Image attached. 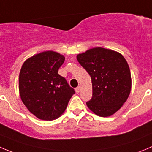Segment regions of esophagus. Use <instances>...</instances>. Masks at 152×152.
Listing matches in <instances>:
<instances>
[{"instance_id":"34e87169","label":"esophagus","mask_w":152,"mask_h":152,"mask_svg":"<svg viewBox=\"0 0 152 152\" xmlns=\"http://www.w3.org/2000/svg\"><path fill=\"white\" fill-rule=\"evenodd\" d=\"M75 90H76V92L77 94H79V91H80V87H77V88H76V89H75Z\"/></svg>"}]
</instances>
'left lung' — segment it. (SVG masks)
Masks as SVG:
<instances>
[{
    "instance_id": "left-lung-1",
    "label": "left lung",
    "mask_w": 152,
    "mask_h": 152,
    "mask_svg": "<svg viewBox=\"0 0 152 152\" xmlns=\"http://www.w3.org/2000/svg\"><path fill=\"white\" fill-rule=\"evenodd\" d=\"M76 58L91 78L92 98L86 103L91 111L109 117L121 108L131 90V75L122 55L95 47L78 54Z\"/></svg>"
}]
</instances>
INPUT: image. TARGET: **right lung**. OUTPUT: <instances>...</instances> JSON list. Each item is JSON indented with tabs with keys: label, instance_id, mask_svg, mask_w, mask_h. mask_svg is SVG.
I'll list each match as a JSON object with an SVG mask.
<instances>
[{
	"label": "right lung",
	"instance_id": "add662e5",
	"mask_svg": "<svg viewBox=\"0 0 152 152\" xmlns=\"http://www.w3.org/2000/svg\"><path fill=\"white\" fill-rule=\"evenodd\" d=\"M64 60L58 52L45 51L22 64L18 79L21 100L37 118L52 121L60 117L75 93L58 73Z\"/></svg>",
	"mask_w": 152,
	"mask_h": 152
}]
</instances>
